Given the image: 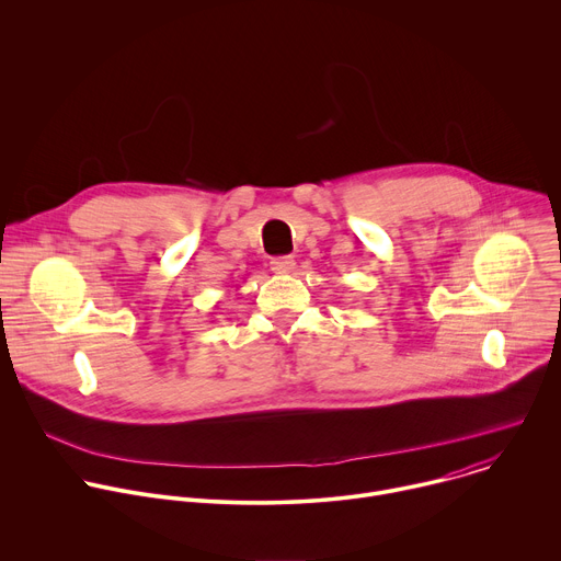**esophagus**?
Instances as JSON below:
<instances>
[{
  "label": "esophagus",
  "instance_id": "34e87169",
  "mask_svg": "<svg viewBox=\"0 0 561 561\" xmlns=\"http://www.w3.org/2000/svg\"><path fill=\"white\" fill-rule=\"evenodd\" d=\"M271 268L277 273V275H288L295 271V260L293 257H273L271 260Z\"/></svg>",
  "mask_w": 561,
  "mask_h": 561
}]
</instances>
